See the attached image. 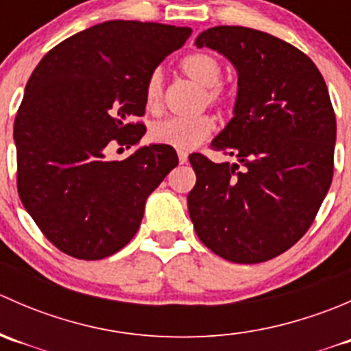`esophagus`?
Returning a JSON list of instances; mask_svg holds the SVG:
<instances>
[{
    "instance_id": "1",
    "label": "esophagus",
    "mask_w": 351,
    "mask_h": 351,
    "mask_svg": "<svg viewBox=\"0 0 351 351\" xmlns=\"http://www.w3.org/2000/svg\"><path fill=\"white\" fill-rule=\"evenodd\" d=\"M178 159H180V165H185L189 161V154L185 151H178Z\"/></svg>"
}]
</instances>
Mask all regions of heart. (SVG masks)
<instances>
[{
	"label": "heart",
	"mask_w": 351,
	"mask_h": 351,
	"mask_svg": "<svg viewBox=\"0 0 351 351\" xmlns=\"http://www.w3.org/2000/svg\"><path fill=\"white\" fill-rule=\"evenodd\" d=\"M183 73L204 88L202 105L224 108L234 100V93L229 86L219 83L222 77V64L215 56L207 52L190 54L180 62ZM144 100L149 112H159L162 104V74L156 69L149 74L144 90ZM215 129L214 119L208 115H198L192 119H168L156 123L151 129V139L158 144H166L175 149H193L204 143Z\"/></svg>",
	"instance_id": "b5f03b06"
}]
</instances>
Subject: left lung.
I'll return each instance as SVG.
<instances>
[{
  "mask_svg": "<svg viewBox=\"0 0 351 351\" xmlns=\"http://www.w3.org/2000/svg\"><path fill=\"white\" fill-rule=\"evenodd\" d=\"M195 45L221 52L238 71L234 117L210 144L238 161L190 154V219L215 254L261 263L306 234L326 197L335 110L319 69L289 42L222 25L202 32Z\"/></svg>",
  "mask_w": 351,
  "mask_h": 351,
  "instance_id": "1",
  "label": "left lung"
}]
</instances>
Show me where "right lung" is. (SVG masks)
<instances>
[{
    "mask_svg": "<svg viewBox=\"0 0 351 351\" xmlns=\"http://www.w3.org/2000/svg\"><path fill=\"white\" fill-rule=\"evenodd\" d=\"M189 27L112 20L47 52L15 119L16 186L45 238L77 260H101L136 236L147 197L178 166L171 146H143L122 161L110 144L146 134L147 77L182 47Z\"/></svg>",
    "mask_w": 351,
    "mask_h": 351,
    "instance_id": "right-lung-1",
    "label": "right lung"
}]
</instances>
